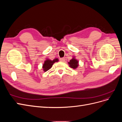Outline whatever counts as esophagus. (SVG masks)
I'll list each match as a JSON object with an SVG mask.
<instances>
[{
  "label": "esophagus",
  "mask_w": 122,
  "mask_h": 122,
  "mask_svg": "<svg viewBox=\"0 0 122 122\" xmlns=\"http://www.w3.org/2000/svg\"><path fill=\"white\" fill-rule=\"evenodd\" d=\"M60 61H61L64 62V61H65V58H61L60 59Z\"/></svg>",
  "instance_id": "34e87169"
}]
</instances>
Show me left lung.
I'll list each match as a JSON object with an SVG mask.
<instances>
[{
  "instance_id": "left-lung-1",
  "label": "left lung",
  "mask_w": 122,
  "mask_h": 122,
  "mask_svg": "<svg viewBox=\"0 0 122 122\" xmlns=\"http://www.w3.org/2000/svg\"><path fill=\"white\" fill-rule=\"evenodd\" d=\"M70 67H71L74 69H76L79 66V61L77 60L75 57H73V58L68 62Z\"/></svg>"
}]
</instances>
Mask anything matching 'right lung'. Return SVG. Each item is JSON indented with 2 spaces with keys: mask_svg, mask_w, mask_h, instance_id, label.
Returning a JSON list of instances; mask_svg holds the SVG:
<instances>
[{
  "mask_svg": "<svg viewBox=\"0 0 122 122\" xmlns=\"http://www.w3.org/2000/svg\"><path fill=\"white\" fill-rule=\"evenodd\" d=\"M58 58H54L53 60H51L50 59L46 58V60L44 61V64H43L42 68L44 72H46L48 70H49L51 68L54 63L55 62H58Z\"/></svg>",
  "mask_w": 122,
  "mask_h": 122,
  "instance_id": "1",
  "label": "right lung"
}]
</instances>
